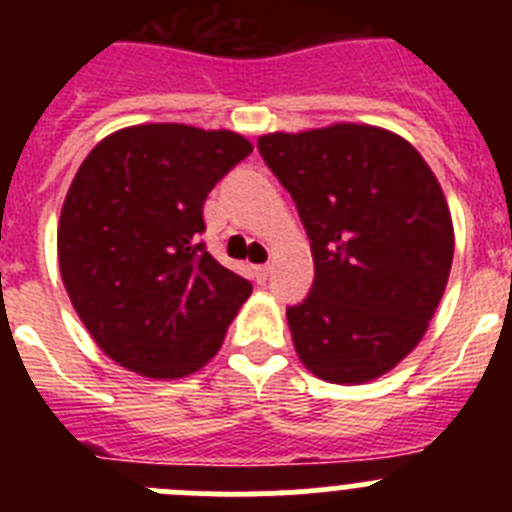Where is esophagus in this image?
<instances>
[{
    "instance_id": "1",
    "label": "esophagus",
    "mask_w": 512,
    "mask_h": 512,
    "mask_svg": "<svg viewBox=\"0 0 512 512\" xmlns=\"http://www.w3.org/2000/svg\"><path fill=\"white\" fill-rule=\"evenodd\" d=\"M271 274V266L269 264H259V266H253V279L259 284H266V279H269Z\"/></svg>"
}]
</instances>
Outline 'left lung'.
Wrapping results in <instances>:
<instances>
[{"mask_svg":"<svg viewBox=\"0 0 512 512\" xmlns=\"http://www.w3.org/2000/svg\"><path fill=\"white\" fill-rule=\"evenodd\" d=\"M310 238L315 279L287 307L302 364L320 379L382 377L418 346L454 259L436 176L400 135L333 125L259 138Z\"/></svg>","mask_w":512,"mask_h":512,"instance_id":"8db88e82","label":"left lung"}]
</instances>
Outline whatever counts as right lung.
Here are the masks:
<instances>
[{
	"label": "right lung",
	"instance_id": "1",
	"mask_svg": "<svg viewBox=\"0 0 512 512\" xmlns=\"http://www.w3.org/2000/svg\"><path fill=\"white\" fill-rule=\"evenodd\" d=\"M251 151L230 130L158 122L112 133L76 171L58 225L61 277L99 348L130 372L200 369L251 295L200 241L207 194Z\"/></svg>",
	"mask_w": 512,
	"mask_h": 512
}]
</instances>
